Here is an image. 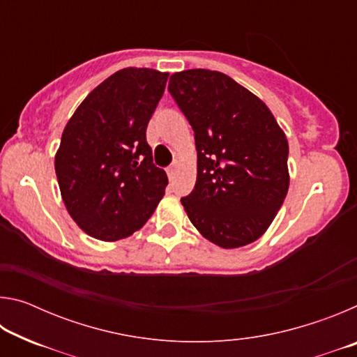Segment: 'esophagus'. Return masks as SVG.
<instances>
[{
    "mask_svg": "<svg viewBox=\"0 0 357 357\" xmlns=\"http://www.w3.org/2000/svg\"><path fill=\"white\" fill-rule=\"evenodd\" d=\"M176 173H178V167L176 165H172V167L167 168V174H168V178H170V179H173L174 176H176Z\"/></svg>",
    "mask_w": 357,
    "mask_h": 357,
    "instance_id": "1",
    "label": "esophagus"
}]
</instances>
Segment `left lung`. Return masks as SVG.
Listing matches in <instances>:
<instances>
[{
    "label": "left lung",
    "mask_w": 357,
    "mask_h": 357,
    "mask_svg": "<svg viewBox=\"0 0 357 357\" xmlns=\"http://www.w3.org/2000/svg\"><path fill=\"white\" fill-rule=\"evenodd\" d=\"M168 91L195 134L197 183L181 198L190 222L223 249L253 243L287 197L285 134L261 99L222 72H176Z\"/></svg>",
    "instance_id": "1"
}]
</instances>
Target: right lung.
<instances>
[{"mask_svg": "<svg viewBox=\"0 0 357 357\" xmlns=\"http://www.w3.org/2000/svg\"><path fill=\"white\" fill-rule=\"evenodd\" d=\"M167 80V72L121 69L66 124L55 172L66 208L89 236L107 243L130 236L164 197L168 178L153 164L146 128Z\"/></svg>", "mask_w": 357, "mask_h": 357, "instance_id": "obj_1", "label": "right lung"}]
</instances>
